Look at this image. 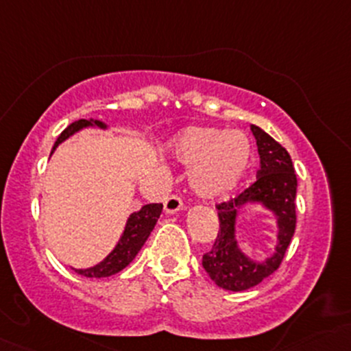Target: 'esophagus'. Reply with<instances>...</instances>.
<instances>
[{
	"label": "esophagus",
	"mask_w": 351,
	"mask_h": 351,
	"mask_svg": "<svg viewBox=\"0 0 351 351\" xmlns=\"http://www.w3.org/2000/svg\"><path fill=\"white\" fill-rule=\"evenodd\" d=\"M183 208V200L178 195H171L166 198L165 202V212L166 214H176Z\"/></svg>",
	"instance_id": "obj_1"
}]
</instances>
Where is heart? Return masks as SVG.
<instances>
[{
    "instance_id": "obj_1",
    "label": "heart",
    "mask_w": 351,
    "mask_h": 351,
    "mask_svg": "<svg viewBox=\"0 0 351 351\" xmlns=\"http://www.w3.org/2000/svg\"><path fill=\"white\" fill-rule=\"evenodd\" d=\"M169 149L176 161L189 166L190 185L202 198H217L231 192L253 159L251 141L241 130L190 127L175 136Z\"/></svg>"
}]
</instances>
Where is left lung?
<instances>
[{
    "label": "left lung",
    "mask_w": 351,
    "mask_h": 351,
    "mask_svg": "<svg viewBox=\"0 0 351 351\" xmlns=\"http://www.w3.org/2000/svg\"><path fill=\"white\" fill-rule=\"evenodd\" d=\"M260 154L256 182L236 198L217 205L219 232L214 246L202 258L205 271L221 289L241 292L270 277L285 256L295 232L297 176L292 159L263 129L251 125ZM246 204H261L276 217L278 244L274 253L254 261L241 250L237 241V219Z\"/></svg>",
    "instance_id": "obj_1"
}]
</instances>
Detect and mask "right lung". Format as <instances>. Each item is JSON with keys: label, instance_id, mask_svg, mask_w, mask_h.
Instances as JSON below:
<instances>
[{"label": "right lung", "instance_id": "1", "mask_svg": "<svg viewBox=\"0 0 351 351\" xmlns=\"http://www.w3.org/2000/svg\"><path fill=\"white\" fill-rule=\"evenodd\" d=\"M86 127H98V129H107V123L101 122V120H93V119H81L76 122L71 123L67 129L62 130L61 136L56 141L54 147H52L51 154L58 149V146L61 143H64L66 139H69L71 136H74L76 132H80L81 129H86ZM162 204H147L144 205L141 210L130 214V217L127 219L125 228H123L122 236H120L119 243L115 244L112 251L107 254V258L97 263L95 267L90 268H73L76 274L83 275L88 278H104L110 277V275H115L119 271H122L134 258L137 256V253L141 251V247L144 246V243L147 241L149 234L153 232L156 222H158L159 215H161Z\"/></svg>", "mask_w": 351, "mask_h": 351}]
</instances>
